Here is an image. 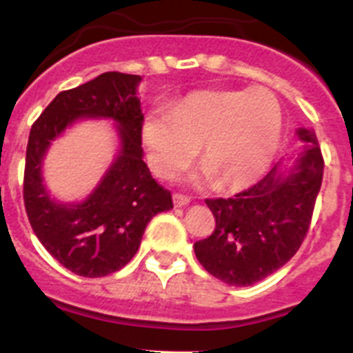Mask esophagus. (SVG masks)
I'll return each instance as SVG.
<instances>
[{
  "label": "esophagus",
  "mask_w": 353,
  "mask_h": 353,
  "mask_svg": "<svg viewBox=\"0 0 353 353\" xmlns=\"http://www.w3.org/2000/svg\"><path fill=\"white\" fill-rule=\"evenodd\" d=\"M172 199H174V205H176V208H183V205L190 204V196L183 195V193H174Z\"/></svg>",
  "instance_id": "34e87169"
}]
</instances>
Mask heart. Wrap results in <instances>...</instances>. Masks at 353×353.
I'll list each match as a JSON object with an SVG mask.
<instances>
[{"label":"heart","mask_w":353,"mask_h":353,"mask_svg":"<svg viewBox=\"0 0 353 353\" xmlns=\"http://www.w3.org/2000/svg\"><path fill=\"white\" fill-rule=\"evenodd\" d=\"M283 133L274 93L256 90L196 91L153 109L142 121L148 161L160 177L176 176L199 153L218 190H241L269 169Z\"/></svg>","instance_id":"obj_1"}]
</instances>
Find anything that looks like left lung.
<instances>
[{"instance_id":"1","label":"left lung","mask_w":353,"mask_h":353,"mask_svg":"<svg viewBox=\"0 0 353 353\" xmlns=\"http://www.w3.org/2000/svg\"><path fill=\"white\" fill-rule=\"evenodd\" d=\"M306 148L288 174L274 165L259 183L228 199H205L214 230L195 243L205 271L234 287L272 274L297 253L322 186L323 157L315 132L299 130Z\"/></svg>"}]
</instances>
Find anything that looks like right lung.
<instances>
[{"label": "right lung", "instance_id": "add662e5", "mask_svg": "<svg viewBox=\"0 0 353 353\" xmlns=\"http://www.w3.org/2000/svg\"><path fill=\"white\" fill-rule=\"evenodd\" d=\"M139 75L105 72L61 91L33 123L24 167V208L47 252L68 271L101 278L125 268L153 216L172 209V195L142 160ZM79 117H110L120 126L122 151L97 190L81 205L54 203L41 183L50 141Z\"/></svg>", "mask_w": 353, "mask_h": 353}]
</instances>
